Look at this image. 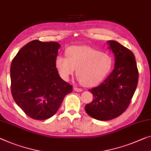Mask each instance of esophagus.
Segmentation results:
<instances>
[{
    "mask_svg": "<svg viewBox=\"0 0 151 151\" xmlns=\"http://www.w3.org/2000/svg\"><path fill=\"white\" fill-rule=\"evenodd\" d=\"M74 90H75V91H77V92L83 91V89L81 88H78V87H76L74 88Z\"/></svg>",
    "mask_w": 151,
    "mask_h": 151,
    "instance_id": "obj_1",
    "label": "esophagus"
}]
</instances>
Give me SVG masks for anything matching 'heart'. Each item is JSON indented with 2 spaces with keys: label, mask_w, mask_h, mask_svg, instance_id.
<instances>
[{
  "label": "heart",
  "mask_w": 151,
  "mask_h": 151,
  "mask_svg": "<svg viewBox=\"0 0 151 151\" xmlns=\"http://www.w3.org/2000/svg\"><path fill=\"white\" fill-rule=\"evenodd\" d=\"M66 56L56 58L55 66L60 75L67 81L76 69L78 81L87 87L102 81L112 67V59L109 55L91 47H69Z\"/></svg>",
  "instance_id": "obj_1"
}]
</instances>
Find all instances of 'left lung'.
Here are the masks:
<instances>
[{
	"instance_id": "obj_1",
	"label": "left lung",
	"mask_w": 151,
	"mask_h": 151,
	"mask_svg": "<svg viewBox=\"0 0 151 151\" xmlns=\"http://www.w3.org/2000/svg\"><path fill=\"white\" fill-rule=\"evenodd\" d=\"M108 43L115 57L114 68L100 85L89 90L93 100L85 106L87 113L100 121L111 120L126 111L138 81L134 53L114 40Z\"/></svg>"
}]
</instances>
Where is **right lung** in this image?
<instances>
[{
	"label": "right lung",
	"mask_w": 151,
	"mask_h": 151,
	"mask_svg": "<svg viewBox=\"0 0 151 151\" xmlns=\"http://www.w3.org/2000/svg\"><path fill=\"white\" fill-rule=\"evenodd\" d=\"M57 42L35 40L24 46L11 62V90L26 115L45 120L54 115L73 86L64 81L55 66Z\"/></svg>",
	"instance_id": "1"
}]
</instances>
